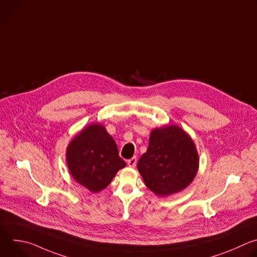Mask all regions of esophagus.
<instances>
[{
    "instance_id": "34e87169",
    "label": "esophagus",
    "mask_w": 257,
    "mask_h": 257,
    "mask_svg": "<svg viewBox=\"0 0 257 257\" xmlns=\"http://www.w3.org/2000/svg\"><path fill=\"white\" fill-rule=\"evenodd\" d=\"M127 163L130 167H135L136 166V163H137V158L136 157H132L130 158L129 160H127Z\"/></svg>"
}]
</instances>
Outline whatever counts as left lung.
<instances>
[{"label": "left lung", "mask_w": 257, "mask_h": 257, "mask_svg": "<svg viewBox=\"0 0 257 257\" xmlns=\"http://www.w3.org/2000/svg\"><path fill=\"white\" fill-rule=\"evenodd\" d=\"M137 168L146 187L159 197L179 193L195 179L199 154L192 138L179 126L155 128Z\"/></svg>", "instance_id": "1"}]
</instances>
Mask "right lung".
<instances>
[{
  "instance_id": "1",
  "label": "right lung",
  "mask_w": 257,
  "mask_h": 257,
  "mask_svg": "<svg viewBox=\"0 0 257 257\" xmlns=\"http://www.w3.org/2000/svg\"><path fill=\"white\" fill-rule=\"evenodd\" d=\"M66 162L72 178L93 193L104 190L126 162L105 127L91 124L68 144Z\"/></svg>"
}]
</instances>
